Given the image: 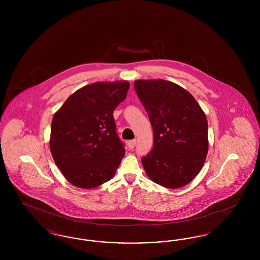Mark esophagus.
Listing matches in <instances>:
<instances>
[{
	"label": "esophagus",
	"mask_w": 260,
	"mask_h": 260,
	"mask_svg": "<svg viewBox=\"0 0 260 260\" xmlns=\"http://www.w3.org/2000/svg\"><path fill=\"white\" fill-rule=\"evenodd\" d=\"M136 145V139H133V140H128L127 141V147L129 149L135 148V146Z\"/></svg>",
	"instance_id": "34e87169"
}]
</instances>
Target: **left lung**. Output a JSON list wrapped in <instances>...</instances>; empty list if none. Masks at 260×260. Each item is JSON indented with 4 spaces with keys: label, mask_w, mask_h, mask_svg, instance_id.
Returning <instances> with one entry per match:
<instances>
[{
    "label": "left lung",
    "mask_w": 260,
    "mask_h": 260,
    "mask_svg": "<svg viewBox=\"0 0 260 260\" xmlns=\"http://www.w3.org/2000/svg\"><path fill=\"white\" fill-rule=\"evenodd\" d=\"M135 89L153 127V149L141 159L149 178L176 189L202 170L209 150L208 120L194 96L173 82L136 80Z\"/></svg>",
    "instance_id": "obj_1"
}]
</instances>
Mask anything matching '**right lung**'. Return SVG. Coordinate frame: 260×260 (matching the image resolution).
<instances>
[{
    "label": "right lung",
    "mask_w": 260,
    "mask_h": 260,
    "mask_svg": "<svg viewBox=\"0 0 260 260\" xmlns=\"http://www.w3.org/2000/svg\"><path fill=\"white\" fill-rule=\"evenodd\" d=\"M127 81L98 82L79 88L52 118L50 149L72 185L91 189L115 175L125 150L113 117L123 102Z\"/></svg>",
    "instance_id": "right-lung-1"
}]
</instances>
